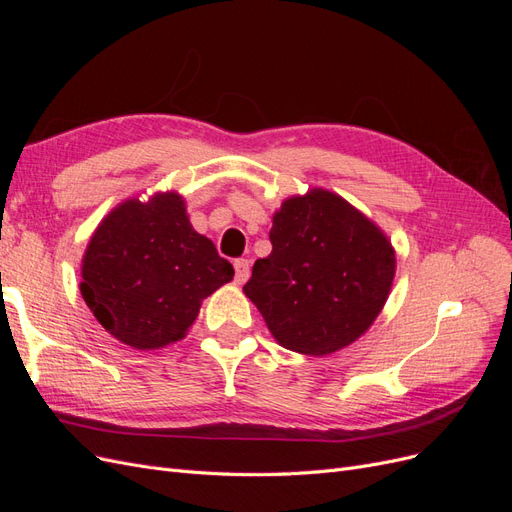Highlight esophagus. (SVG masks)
I'll list each match as a JSON object with an SVG mask.
<instances>
[{
  "label": "esophagus",
  "mask_w": 512,
  "mask_h": 512,
  "mask_svg": "<svg viewBox=\"0 0 512 512\" xmlns=\"http://www.w3.org/2000/svg\"><path fill=\"white\" fill-rule=\"evenodd\" d=\"M250 260L247 258H239L235 260V282L237 284H245L247 277H250Z\"/></svg>",
  "instance_id": "esophagus-1"
}]
</instances>
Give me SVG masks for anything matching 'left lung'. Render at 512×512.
Returning <instances> with one entry per match:
<instances>
[{"mask_svg":"<svg viewBox=\"0 0 512 512\" xmlns=\"http://www.w3.org/2000/svg\"><path fill=\"white\" fill-rule=\"evenodd\" d=\"M273 250L243 286L277 344L322 356L356 342L378 318L395 277L384 232L329 190L286 198L273 215Z\"/></svg>","mask_w":512,"mask_h":512,"instance_id":"1","label":"left lung"}]
</instances>
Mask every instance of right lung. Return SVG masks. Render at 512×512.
<instances>
[{"label":"right lung","mask_w":512,"mask_h":512,"mask_svg":"<svg viewBox=\"0 0 512 512\" xmlns=\"http://www.w3.org/2000/svg\"><path fill=\"white\" fill-rule=\"evenodd\" d=\"M81 294L119 342L156 350L185 337L211 292L235 269L192 228L177 192L130 198L96 228L81 267Z\"/></svg>","instance_id":"add662e5"}]
</instances>
